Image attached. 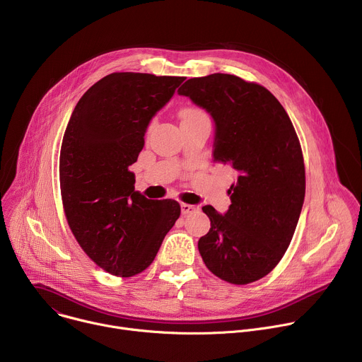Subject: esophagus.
Wrapping results in <instances>:
<instances>
[{
	"instance_id": "obj_1",
	"label": "esophagus",
	"mask_w": 362,
	"mask_h": 362,
	"mask_svg": "<svg viewBox=\"0 0 362 362\" xmlns=\"http://www.w3.org/2000/svg\"><path fill=\"white\" fill-rule=\"evenodd\" d=\"M180 208H182V214H183V215H190V214H193V212L197 211L196 206L189 204V203H182Z\"/></svg>"
}]
</instances>
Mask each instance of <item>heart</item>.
<instances>
[{
  "label": "heart",
  "mask_w": 362,
  "mask_h": 362,
  "mask_svg": "<svg viewBox=\"0 0 362 362\" xmlns=\"http://www.w3.org/2000/svg\"><path fill=\"white\" fill-rule=\"evenodd\" d=\"M197 113H203V112L199 110V109H192V107H189V109H185V110L182 112V116H190V115H197Z\"/></svg>",
  "instance_id": "obj_1"
}]
</instances>
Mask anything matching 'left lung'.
I'll use <instances>...</instances> for the list:
<instances>
[{
    "mask_svg": "<svg viewBox=\"0 0 362 362\" xmlns=\"http://www.w3.org/2000/svg\"><path fill=\"white\" fill-rule=\"evenodd\" d=\"M177 93L211 113L214 162L238 176L223 216L202 208L211 219L197 242L202 259L229 284L255 282L282 259L302 211L305 165L293 124L268 88L232 74L189 78Z\"/></svg>",
    "mask_w": 362,
    "mask_h": 362,
    "instance_id": "8db88e82",
    "label": "left lung"
}]
</instances>
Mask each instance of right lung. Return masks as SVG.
<instances>
[{"instance_id": "right-lung-1", "label": "right lung", "mask_w": 362, "mask_h": 362, "mask_svg": "<svg viewBox=\"0 0 362 362\" xmlns=\"http://www.w3.org/2000/svg\"><path fill=\"white\" fill-rule=\"evenodd\" d=\"M185 77L112 73L78 100L60 151V189L69 226L90 259L130 278L154 261L180 216L172 199L134 190L129 170L151 120Z\"/></svg>"}]
</instances>
